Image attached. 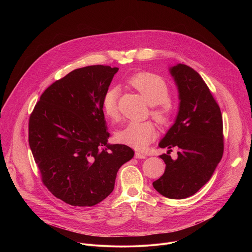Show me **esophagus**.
<instances>
[{
	"label": "esophagus",
	"instance_id": "esophagus-1",
	"mask_svg": "<svg viewBox=\"0 0 252 252\" xmlns=\"http://www.w3.org/2000/svg\"><path fill=\"white\" fill-rule=\"evenodd\" d=\"M134 157H135V158H146V155H143V154H141L139 152H136L134 154Z\"/></svg>",
	"mask_w": 252,
	"mask_h": 252
}]
</instances>
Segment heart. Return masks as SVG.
<instances>
[{"label":"heart","mask_w":252,"mask_h":252,"mask_svg":"<svg viewBox=\"0 0 252 252\" xmlns=\"http://www.w3.org/2000/svg\"><path fill=\"white\" fill-rule=\"evenodd\" d=\"M127 83L152 105L151 115L158 124L164 126L171 121L173 112L168 100L169 88L161 78L151 73H138L130 77ZM119 94L118 88H111L104 93L101 100L104 115L113 122L119 120ZM156 134V128L151 122H129L117 131L116 137L125 145L143 150L155 139Z\"/></svg>","instance_id":"heart-1"}]
</instances>
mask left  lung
I'll use <instances>...</instances> for the list:
<instances>
[{"label": "left lung", "instance_id": "1", "mask_svg": "<svg viewBox=\"0 0 252 252\" xmlns=\"http://www.w3.org/2000/svg\"><path fill=\"white\" fill-rule=\"evenodd\" d=\"M169 73L181 101L174 124L158 143L168 151L159 156L165 170L153 186L167 198L183 199L196 193L209 181L222 158V116L197 71L177 63L169 67ZM172 147L179 149L176 160L169 156Z\"/></svg>", "mask_w": 252, "mask_h": 252}]
</instances>
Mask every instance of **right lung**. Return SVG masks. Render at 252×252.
Instances as JSON below:
<instances>
[{"instance_id": "1", "label": "right lung", "mask_w": 252, "mask_h": 252, "mask_svg": "<svg viewBox=\"0 0 252 252\" xmlns=\"http://www.w3.org/2000/svg\"><path fill=\"white\" fill-rule=\"evenodd\" d=\"M119 67L89 65L70 71L41 95L29 120V145L43 184L74 206L109 196L120 167L134 152L109 145L101 106Z\"/></svg>"}]
</instances>
